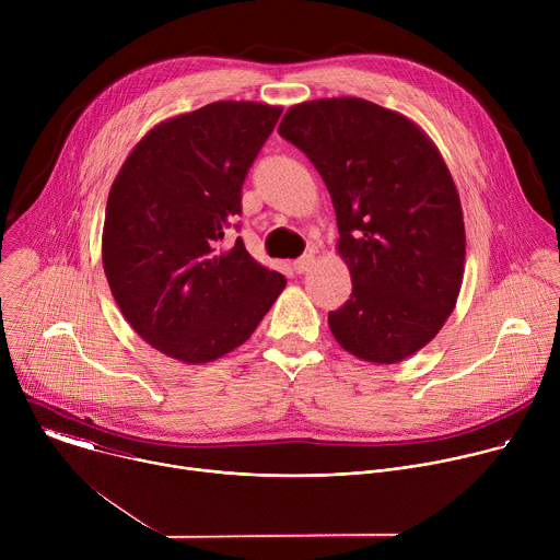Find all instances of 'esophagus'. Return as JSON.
Returning a JSON list of instances; mask_svg holds the SVG:
<instances>
[{
	"label": "esophagus",
	"mask_w": 560,
	"mask_h": 560,
	"mask_svg": "<svg viewBox=\"0 0 560 560\" xmlns=\"http://www.w3.org/2000/svg\"><path fill=\"white\" fill-rule=\"evenodd\" d=\"M312 266H314V255H303V257H299V259L292 264V268H294L299 275L307 272Z\"/></svg>",
	"instance_id": "esophagus-1"
}]
</instances>
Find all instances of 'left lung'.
Listing matches in <instances>:
<instances>
[{
    "label": "left lung",
    "mask_w": 560,
    "mask_h": 560,
    "mask_svg": "<svg viewBox=\"0 0 560 560\" xmlns=\"http://www.w3.org/2000/svg\"><path fill=\"white\" fill-rule=\"evenodd\" d=\"M279 135L328 186L352 294L328 314L337 343L389 365L428 346L452 314L465 270L454 179L406 115L359 97L292 106Z\"/></svg>",
    "instance_id": "8db88e82"
}]
</instances>
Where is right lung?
Masks as SVG:
<instances>
[{"instance_id": "add662e5", "label": "right lung", "mask_w": 560, "mask_h": 560, "mask_svg": "<svg viewBox=\"0 0 560 560\" xmlns=\"http://www.w3.org/2000/svg\"><path fill=\"white\" fill-rule=\"evenodd\" d=\"M279 106L214 102L156 124L117 173L102 236L110 292L130 328L182 363L214 361L250 339L285 288L242 236V186Z\"/></svg>"}]
</instances>
